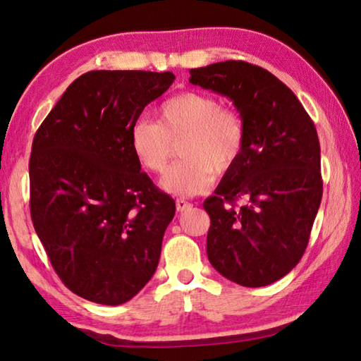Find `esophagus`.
Masks as SVG:
<instances>
[{
  "mask_svg": "<svg viewBox=\"0 0 361 361\" xmlns=\"http://www.w3.org/2000/svg\"><path fill=\"white\" fill-rule=\"evenodd\" d=\"M191 207H192L191 202H188L185 199H176V209H178V212H186V209Z\"/></svg>",
  "mask_w": 361,
  "mask_h": 361,
  "instance_id": "34e87169",
  "label": "esophagus"
}]
</instances>
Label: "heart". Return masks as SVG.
<instances>
[{
  "instance_id": "1",
  "label": "heart",
  "mask_w": 361,
  "mask_h": 361,
  "mask_svg": "<svg viewBox=\"0 0 361 361\" xmlns=\"http://www.w3.org/2000/svg\"><path fill=\"white\" fill-rule=\"evenodd\" d=\"M183 161L162 176L164 191L192 197L208 191L219 173L238 162L246 142L243 118L212 94L185 91L161 104L156 121L140 118L130 128L134 156L149 172L161 173L178 145Z\"/></svg>"
}]
</instances>
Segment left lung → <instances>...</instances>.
Listing matches in <instances>:
<instances>
[{"label": "left lung", "mask_w": 361, "mask_h": 361, "mask_svg": "<svg viewBox=\"0 0 361 361\" xmlns=\"http://www.w3.org/2000/svg\"><path fill=\"white\" fill-rule=\"evenodd\" d=\"M189 74L192 85L227 96L246 129L238 162L203 202L212 219L208 260L240 286H268L300 262L322 200L316 126L293 91L264 68L231 60Z\"/></svg>", "instance_id": "left-lung-1"}]
</instances>
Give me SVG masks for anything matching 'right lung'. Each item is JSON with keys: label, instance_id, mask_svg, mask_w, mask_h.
Wrapping results in <instances>:
<instances>
[{"label": "right lung", "instance_id": "add662e5", "mask_svg": "<svg viewBox=\"0 0 361 361\" xmlns=\"http://www.w3.org/2000/svg\"><path fill=\"white\" fill-rule=\"evenodd\" d=\"M173 80L172 72L90 71L32 140V226L64 286L93 303H126L158 268L175 200L142 172L129 134Z\"/></svg>", "mask_w": 361, "mask_h": 361}]
</instances>
